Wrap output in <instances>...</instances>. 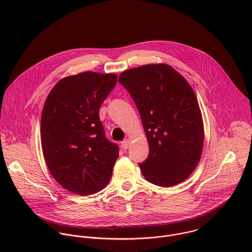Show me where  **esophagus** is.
Listing matches in <instances>:
<instances>
[{"mask_svg":"<svg viewBox=\"0 0 252 252\" xmlns=\"http://www.w3.org/2000/svg\"><path fill=\"white\" fill-rule=\"evenodd\" d=\"M121 146L123 149H128L129 146H130V141L129 140H125L121 143Z\"/></svg>","mask_w":252,"mask_h":252,"instance_id":"1","label":"esophagus"}]
</instances>
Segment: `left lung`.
I'll list each match as a JSON object with an SVG mask.
<instances>
[{
	"mask_svg": "<svg viewBox=\"0 0 252 252\" xmlns=\"http://www.w3.org/2000/svg\"><path fill=\"white\" fill-rule=\"evenodd\" d=\"M141 114L149 145L139 164L144 179L162 187L186 180L201 158L204 124L197 97L185 78L167 64H150L120 73Z\"/></svg>",
	"mask_w": 252,
	"mask_h": 252,
	"instance_id": "1",
	"label": "left lung"
}]
</instances>
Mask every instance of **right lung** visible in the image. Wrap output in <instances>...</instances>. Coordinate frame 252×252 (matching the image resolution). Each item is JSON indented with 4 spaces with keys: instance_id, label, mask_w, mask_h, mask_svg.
<instances>
[{
    "instance_id": "add662e5",
    "label": "right lung",
    "mask_w": 252,
    "mask_h": 252,
    "mask_svg": "<svg viewBox=\"0 0 252 252\" xmlns=\"http://www.w3.org/2000/svg\"><path fill=\"white\" fill-rule=\"evenodd\" d=\"M114 73L84 72L52 88L42 108L40 141L45 163L66 190L86 196L111 178L118 145L106 138L99 109L114 88Z\"/></svg>"
}]
</instances>
